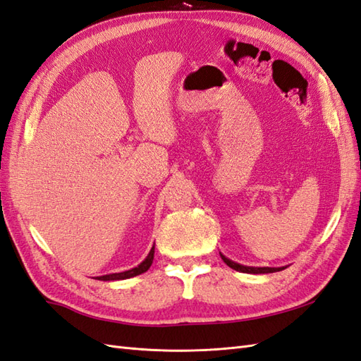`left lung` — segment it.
Listing matches in <instances>:
<instances>
[{"label":"left lung","mask_w":361,"mask_h":361,"mask_svg":"<svg viewBox=\"0 0 361 361\" xmlns=\"http://www.w3.org/2000/svg\"><path fill=\"white\" fill-rule=\"evenodd\" d=\"M223 257V261L230 267V269H233L236 271H243V273H253V274H261V273H274V271H281L283 270L285 267H281V269H271V267H245V265H239L233 261L227 259L224 255H221Z\"/></svg>","instance_id":"8db88e82"}]
</instances>
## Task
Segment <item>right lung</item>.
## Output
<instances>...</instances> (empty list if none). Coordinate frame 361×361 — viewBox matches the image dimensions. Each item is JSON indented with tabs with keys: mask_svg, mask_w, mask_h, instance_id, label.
Returning a JSON list of instances; mask_svg holds the SVG:
<instances>
[{
	"mask_svg": "<svg viewBox=\"0 0 361 361\" xmlns=\"http://www.w3.org/2000/svg\"><path fill=\"white\" fill-rule=\"evenodd\" d=\"M152 261H154V247L151 248V252H149V255H147L146 259H145L140 265L135 267V269L123 271V273H113V274L99 276V277H96V279H99V281H120V279H129V277H134V276H138V274H142V273L147 271V269H149V267H151Z\"/></svg>",
	"mask_w": 361,
	"mask_h": 361,
	"instance_id": "1",
	"label": "right lung"
}]
</instances>
